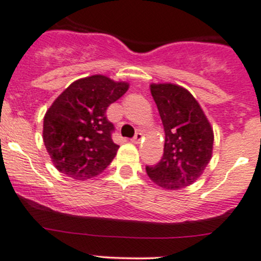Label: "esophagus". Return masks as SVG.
<instances>
[{
  "mask_svg": "<svg viewBox=\"0 0 261 261\" xmlns=\"http://www.w3.org/2000/svg\"><path fill=\"white\" fill-rule=\"evenodd\" d=\"M141 139H142V133H140V131H138V133L135 134V136H134L131 141H133L134 144H139V142L141 141Z\"/></svg>",
  "mask_w": 261,
  "mask_h": 261,
  "instance_id": "obj_1",
  "label": "esophagus"
}]
</instances>
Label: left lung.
I'll list each match as a JSON object with an SVG mask.
<instances>
[{
	"label": "left lung",
	"instance_id": "1",
	"mask_svg": "<svg viewBox=\"0 0 261 261\" xmlns=\"http://www.w3.org/2000/svg\"><path fill=\"white\" fill-rule=\"evenodd\" d=\"M151 95L165 131L164 155L146 166L149 177L166 190L195 182L213 155L214 133L193 95L174 84H152Z\"/></svg>",
	"mask_w": 261,
	"mask_h": 261
}]
</instances>
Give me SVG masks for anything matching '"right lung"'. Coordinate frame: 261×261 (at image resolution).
I'll list each match as a JSON object with an SVG mask.
<instances>
[{"instance_id":"obj_1","label":"right lung","mask_w":261,"mask_h":261,"mask_svg":"<svg viewBox=\"0 0 261 261\" xmlns=\"http://www.w3.org/2000/svg\"><path fill=\"white\" fill-rule=\"evenodd\" d=\"M127 82L94 75L72 82L43 117V142L55 167L75 180L101 174L119 145L106 110L127 91Z\"/></svg>"}]
</instances>
